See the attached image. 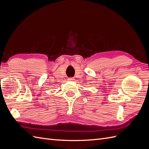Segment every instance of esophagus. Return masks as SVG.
<instances>
[{
    "mask_svg": "<svg viewBox=\"0 0 149 149\" xmlns=\"http://www.w3.org/2000/svg\"><path fill=\"white\" fill-rule=\"evenodd\" d=\"M68 80L70 81H73L74 80V79L73 78H69L68 79Z\"/></svg>",
    "mask_w": 149,
    "mask_h": 149,
    "instance_id": "esophagus-1",
    "label": "esophagus"
}]
</instances>
